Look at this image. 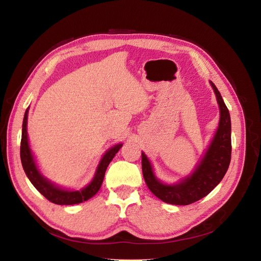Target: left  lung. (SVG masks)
Listing matches in <instances>:
<instances>
[{
	"label": "left lung",
	"instance_id": "1",
	"mask_svg": "<svg viewBox=\"0 0 261 261\" xmlns=\"http://www.w3.org/2000/svg\"><path fill=\"white\" fill-rule=\"evenodd\" d=\"M220 108L218 129L202 160L191 175L176 184L169 185L158 179L147 155L141 152V168L146 184L153 195L162 201L186 206L207 196L221 180L231 162V117L216 85L210 82Z\"/></svg>",
	"mask_w": 261,
	"mask_h": 261
}]
</instances>
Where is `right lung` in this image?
I'll list each match as a JSON object with an SVG mask.
<instances>
[{"mask_svg":"<svg viewBox=\"0 0 261 261\" xmlns=\"http://www.w3.org/2000/svg\"><path fill=\"white\" fill-rule=\"evenodd\" d=\"M28 109L25 112L22 121V130H21V141H20V160L23 171H25L27 177L31 181L39 193H41L46 199L57 204H75L81 203L90 199L98 193L100 189L102 181H103L105 174L108 165L112 161L114 155L117 153L118 150L121 149L123 144H117L110 148L108 151L102 156V159L98 165L96 174H94L92 180L88 186L84 187L81 191H67L63 189L57 185L52 184L49 179H46L40 172H39L35 158L31 152L28 135H27V118H28Z\"/></svg>","mask_w":261,"mask_h":261,"instance_id":"add662e5","label":"right lung"}]
</instances>
